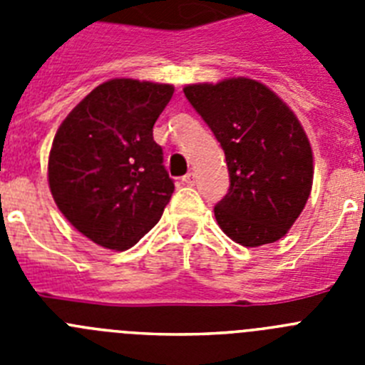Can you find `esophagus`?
Masks as SVG:
<instances>
[{"instance_id": "obj_1", "label": "esophagus", "mask_w": 365, "mask_h": 365, "mask_svg": "<svg viewBox=\"0 0 365 365\" xmlns=\"http://www.w3.org/2000/svg\"><path fill=\"white\" fill-rule=\"evenodd\" d=\"M182 182H185V185H188V186L195 185V172H188V173H186V175L182 177Z\"/></svg>"}]
</instances>
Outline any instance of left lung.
<instances>
[{
  "instance_id": "left-lung-1",
  "label": "left lung",
  "mask_w": 365,
  "mask_h": 365,
  "mask_svg": "<svg viewBox=\"0 0 365 365\" xmlns=\"http://www.w3.org/2000/svg\"><path fill=\"white\" fill-rule=\"evenodd\" d=\"M182 91L225 150L230 188L214 208L221 230L243 247L282 240L305 208L314 177L311 143L294 111L245 76Z\"/></svg>"
}]
</instances>
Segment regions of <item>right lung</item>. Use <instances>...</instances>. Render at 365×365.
<instances>
[{
  "mask_svg": "<svg viewBox=\"0 0 365 365\" xmlns=\"http://www.w3.org/2000/svg\"><path fill=\"white\" fill-rule=\"evenodd\" d=\"M172 83L113 78L95 87L60 124L47 179L58 210L87 240L128 250L159 222L173 180L153 124Z\"/></svg>",
  "mask_w": 365,
  "mask_h": 365,
  "instance_id": "1",
  "label": "right lung"
}]
</instances>
